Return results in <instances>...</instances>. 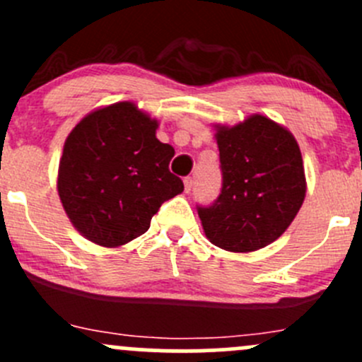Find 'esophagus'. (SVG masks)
<instances>
[{
	"instance_id": "34e87169",
	"label": "esophagus",
	"mask_w": 362,
	"mask_h": 362,
	"mask_svg": "<svg viewBox=\"0 0 362 362\" xmlns=\"http://www.w3.org/2000/svg\"><path fill=\"white\" fill-rule=\"evenodd\" d=\"M184 185H185V192H191L192 187H194V178L192 177H185Z\"/></svg>"
}]
</instances>
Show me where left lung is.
<instances>
[{"instance_id":"1","label":"left lung","mask_w":362,"mask_h":362,"mask_svg":"<svg viewBox=\"0 0 362 362\" xmlns=\"http://www.w3.org/2000/svg\"><path fill=\"white\" fill-rule=\"evenodd\" d=\"M222 189L197 204L206 238L235 253L260 250L290 227L305 197V173L295 136L269 117L216 130Z\"/></svg>"}]
</instances>
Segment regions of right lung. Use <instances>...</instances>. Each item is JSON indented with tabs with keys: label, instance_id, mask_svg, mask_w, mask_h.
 <instances>
[{
	"label": "right lung",
	"instance_id": "obj_1",
	"mask_svg": "<svg viewBox=\"0 0 362 362\" xmlns=\"http://www.w3.org/2000/svg\"><path fill=\"white\" fill-rule=\"evenodd\" d=\"M156 128L135 104L119 102L90 112L67 136L57 189L72 226L91 243L127 245L184 191L168 168L173 147L156 139Z\"/></svg>",
	"mask_w": 362,
	"mask_h": 362
}]
</instances>
